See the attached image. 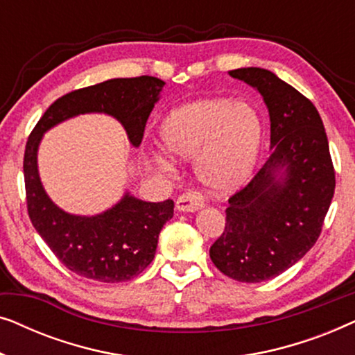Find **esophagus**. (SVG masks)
<instances>
[{
	"label": "esophagus",
	"instance_id": "34e87169",
	"mask_svg": "<svg viewBox=\"0 0 355 355\" xmlns=\"http://www.w3.org/2000/svg\"><path fill=\"white\" fill-rule=\"evenodd\" d=\"M205 205V198L200 192H186L178 198L176 208L179 211H197Z\"/></svg>",
	"mask_w": 355,
	"mask_h": 355
}]
</instances>
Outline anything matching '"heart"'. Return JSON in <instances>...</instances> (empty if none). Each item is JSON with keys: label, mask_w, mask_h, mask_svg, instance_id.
<instances>
[{"label": "heart", "mask_w": 355, "mask_h": 355, "mask_svg": "<svg viewBox=\"0 0 355 355\" xmlns=\"http://www.w3.org/2000/svg\"><path fill=\"white\" fill-rule=\"evenodd\" d=\"M169 157L193 158V171L203 187L225 193L249 181L265 140V123L250 101L203 98L181 105L159 128ZM159 168H169L163 152L153 153Z\"/></svg>", "instance_id": "1"}]
</instances>
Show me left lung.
Masks as SVG:
<instances>
[{
    "label": "left lung",
    "mask_w": 355,
    "mask_h": 355,
    "mask_svg": "<svg viewBox=\"0 0 355 355\" xmlns=\"http://www.w3.org/2000/svg\"><path fill=\"white\" fill-rule=\"evenodd\" d=\"M230 76L263 96L271 155L227 200L225 231L210 247V259L232 279L261 283L312 249L336 181L323 121L312 101L261 67H241Z\"/></svg>",
    "instance_id": "left-lung-1"
}]
</instances>
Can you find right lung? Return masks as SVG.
Instances as JSON below:
<instances>
[{"label":"right lung","mask_w":355,"mask_h":355,"mask_svg":"<svg viewBox=\"0 0 355 355\" xmlns=\"http://www.w3.org/2000/svg\"><path fill=\"white\" fill-rule=\"evenodd\" d=\"M163 85L157 77L140 76L71 92L45 111L27 140L24 179L28 216L53 254L76 275L100 283H121L142 273L157 252L159 231L173 218L174 202H144L125 192L100 215L80 216L61 210L48 197L38 174L37 153L43 134L74 116L105 113L118 119L129 142L139 147Z\"/></svg>","instance_id":"add662e5"}]
</instances>
